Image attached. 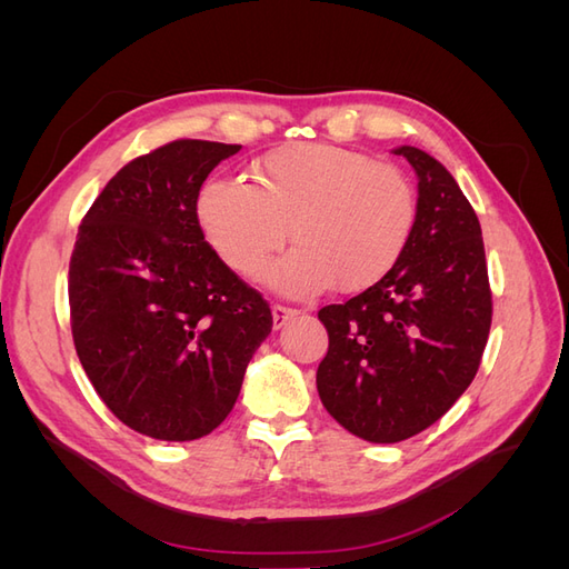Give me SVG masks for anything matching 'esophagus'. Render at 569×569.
Here are the masks:
<instances>
[{"mask_svg": "<svg viewBox=\"0 0 569 569\" xmlns=\"http://www.w3.org/2000/svg\"><path fill=\"white\" fill-rule=\"evenodd\" d=\"M297 316H299V311H295V308H287V306L274 303L272 306V325H274V330H280V327H284L289 320H295Z\"/></svg>", "mask_w": 569, "mask_h": 569, "instance_id": "34e87169", "label": "esophagus"}]
</instances>
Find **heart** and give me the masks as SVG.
<instances>
[{
  "instance_id": "obj_1",
  "label": "heart",
  "mask_w": 569,
  "mask_h": 569,
  "mask_svg": "<svg viewBox=\"0 0 569 569\" xmlns=\"http://www.w3.org/2000/svg\"><path fill=\"white\" fill-rule=\"evenodd\" d=\"M242 178H213L197 199L199 226L228 268L253 278L287 232L297 247L263 280L291 297L332 282L360 291L399 261L416 222V192L401 168L335 144H284ZM290 230L287 231L286 228Z\"/></svg>"
}]
</instances>
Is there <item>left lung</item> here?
I'll return each instance as SVG.
<instances>
[{
	"instance_id": "8db88e82",
	"label": "left lung",
	"mask_w": 569,
	"mask_h": 569,
	"mask_svg": "<svg viewBox=\"0 0 569 569\" xmlns=\"http://www.w3.org/2000/svg\"><path fill=\"white\" fill-rule=\"evenodd\" d=\"M418 176L416 222L399 261L347 303L320 308L330 347L316 385L351 435L396 443L420 435L475 380L491 327L477 213L418 147H396Z\"/></svg>"
}]
</instances>
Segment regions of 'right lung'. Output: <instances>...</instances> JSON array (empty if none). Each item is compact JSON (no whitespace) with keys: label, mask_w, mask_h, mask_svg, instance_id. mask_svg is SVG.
<instances>
[{"label":"right lung","mask_w":569,"mask_h":569,"mask_svg":"<svg viewBox=\"0 0 569 569\" xmlns=\"http://www.w3.org/2000/svg\"><path fill=\"white\" fill-rule=\"evenodd\" d=\"M239 149L178 140L130 161L78 230V358L113 416L151 439L211 435L272 330L266 299L220 261L197 218L203 180Z\"/></svg>","instance_id":"add662e5"}]
</instances>
